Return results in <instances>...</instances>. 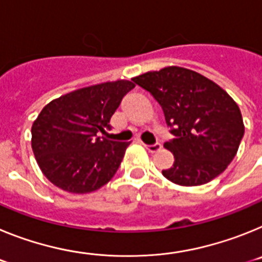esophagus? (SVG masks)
Wrapping results in <instances>:
<instances>
[{"mask_svg":"<svg viewBox=\"0 0 262 262\" xmlns=\"http://www.w3.org/2000/svg\"><path fill=\"white\" fill-rule=\"evenodd\" d=\"M144 147L147 148L149 152H156L161 148V144H160V143H154V144H144Z\"/></svg>","mask_w":262,"mask_h":262,"instance_id":"1","label":"esophagus"}]
</instances>
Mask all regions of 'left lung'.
Returning a JSON list of instances; mask_svg holds the SVG:
<instances>
[{
  "instance_id": "obj_1",
  "label": "left lung",
  "mask_w": 262,
  "mask_h": 262,
  "mask_svg": "<svg viewBox=\"0 0 262 262\" xmlns=\"http://www.w3.org/2000/svg\"><path fill=\"white\" fill-rule=\"evenodd\" d=\"M161 106L173 139L164 144L174 163L163 176L182 186H198L221 174L244 136L239 106L219 85L180 67L134 77Z\"/></svg>"
}]
</instances>
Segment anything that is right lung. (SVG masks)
Segmentation results:
<instances>
[{"label":"right lung","instance_id":"right-lung-1","mask_svg":"<svg viewBox=\"0 0 262 262\" xmlns=\"http://www.w3.org/2000/svg\"><path fill=\"white\" fill-rule=\"evenodd\" d=\"M135 88L114 81L53 99L32 124L31 147L41 172L55 186L85 194L114 177L129 143L99 138L123 97Z\"/></svg>","mask_w":262,"mask_h":262}]
</instances>
